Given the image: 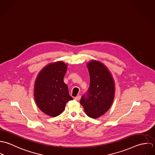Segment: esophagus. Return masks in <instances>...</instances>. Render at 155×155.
<instances>
[{
  "mask_svg": "<svg viewBox=\"0 0 155 155\" xmlns=\"http://www.w3.org/2000/svg\"><path fill=\"white\" fill-rule=\"evenodd\" d=\"M80 98H81V96H80V95H78V96H77L76 97H74V99L76 100V101H79V100L80 99Z\"/></svg>",
  "mask_w": 155,
  "mask_h": 155,
  "instance_id": "esophagus-1",
  "label": "esophagus"
}]
</instances>
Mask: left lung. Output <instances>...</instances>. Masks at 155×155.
<instances>
[{
	"label": "left lung",
	"instance_id": "left-lung-1",
	"mask_svg": "<svg viewBox=\"0 0 155 155\" xmlns=\"http://www.w3.org/2000/svg\"><path fill=\"white\" fill-rule=\"evenodd\" d=\"M90 75V87L80 104L86 114L93 119L104 115L111 107L115 94V83L107 67L92 60L87 63Z\"/></svg>",
	"mask_w": 155,
	"mask_h": 155
}]
</instances>
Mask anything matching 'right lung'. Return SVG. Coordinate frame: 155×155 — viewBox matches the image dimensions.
Segmentation results:
<instances>
[{
    "label": "right lung",
    "mask_w": 155,
    "mask_h": 155,
    "mask_svg": "<svg viewBox=\"0 0 155 155\" xmlns=\"http://www.w3.org/2000/svg\"><path fill=\"white\" fill-rule=\"evenodd\" d=\"M67 64L62 61L51 63L38 74L34 84V99L45 114L56 117L64 111L66 102L73 99L63 78Z\"/></svg>",
    "instance_id": "obj_1"
}]
</instances>
